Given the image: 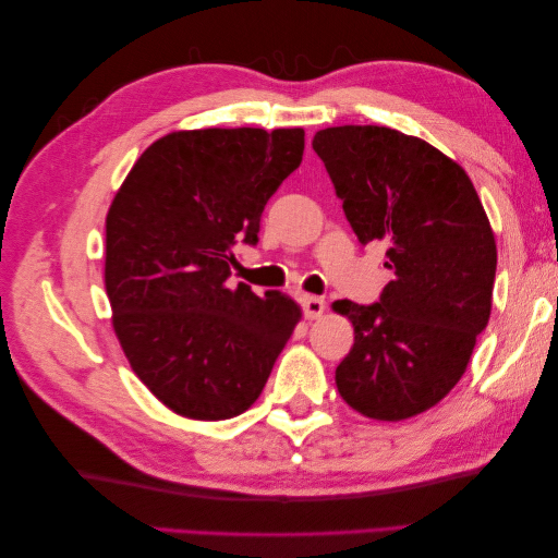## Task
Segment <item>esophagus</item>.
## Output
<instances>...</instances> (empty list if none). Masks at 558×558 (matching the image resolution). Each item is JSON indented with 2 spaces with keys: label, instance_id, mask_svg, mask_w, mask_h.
<instances>
[{
  "label": "esophagus",
  "instance_id": "34e87169",
  "mask_svg": "<svg viewBox=\"0 0 558 558\" xmlns=\"http://www.w3.org/2000/svg\"><path fill=\"white\" fill-rule=\"evenodd\" d=\"M302 306H304V316L310 318V322H314V318L324 316L326 300L324 298H312V294H306V298H302Z\"/></svg>",
  "mask_w": 558,
  "mask_h": 558
}]
</instances>
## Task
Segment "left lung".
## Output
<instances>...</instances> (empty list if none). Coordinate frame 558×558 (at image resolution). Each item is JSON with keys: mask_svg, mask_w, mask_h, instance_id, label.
I'll list each match as a JSON object with an SVG mask.
<instances>
[{"mask_svg": "<svg viewBox=\"0 0 558 558\" xmlns=\"http://www.w3.org/2000/svg\"><path fill=\"white\" fill-rule=\"evenodd\" d=\"M312 146L357 240L384 242L393 270L376 304L333 302L354 328L338 393L369 420H410L453 390L489 324L494 230L468 172L417 136L345 124Z\"/></svg>", "mask_w": 558, "mask_h": 558, "instance_id": "left-lung-1", "label": "left lung"}]
</instances>
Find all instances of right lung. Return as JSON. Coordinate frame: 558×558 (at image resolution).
Masks as SVG:
<instances>
[{
  "label": "right lung",
  "instance_id": "1",
  "mask_svg": "<svg viewBox=\"0 0 558 558\" xmlns=\"http://www.w3.org/2000/svg\"><path fill=\"white\" fill-rule=\"evenodd\" d=\"M304 129H182L141 153L105 220L114 336L165 408L220 422L248 410L300 324V304L228 286L268 198L300 168Z\"/></svg>",
  "mask_w": 558,
  "mask_h": 558
}]
</instances>
